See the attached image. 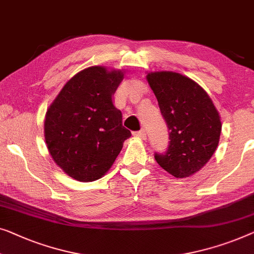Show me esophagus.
<instances>
[{
    "label": "esophagus",
    "instance_id": "esophagus-1",
    "mask_svg": "<svg viewBox=\"0 0 254 254\" xmlns=\"http://www.w3.org/2000/svg\"><path fill=\"white\" fill-rule=\"evenodd\" d=\"M133 135L135 136V137L137 138H141V139H146V134L144 130H138V131H134Z\"/></svg>",
    "mask_w": 254,
    "mask_h": 254
}]
</instances>
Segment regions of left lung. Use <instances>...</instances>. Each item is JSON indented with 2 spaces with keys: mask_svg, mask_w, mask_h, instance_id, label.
Segmentation results:
<instances>
[{
  "mask_svg": "<svg viewBox=\"0 0 254 254\" xmlns=\"http://www.w3.org/2000/svg\"><path fill=\"white\" fill-rule=\"evenodd\" d=\"M146 80L156 95L170 130V145L154 158L175 178L201 170L218 148L221 119L211 97L196 81L172 71L149 72Z\"/></svg>",
  "mask_w": 254,
  "mask_h": 254,
  "instance_id": "obj_1",
  "label": "left lung"
}]
</instances>
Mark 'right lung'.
<instances>
[{"label":"right lung","mask_w":254,"mask_h":254,"mask_svg":"<svg viewBox=\"0 0 254 254\" xmlns=\"http://www.w3.org/2000/svg\"><path fill=\"white\" fill-rule=\"evenodd\" d=\"M123 79L121 69L90 66L72 76L47 110V148L76 181L93 182L105 175L130 137L112 103Z\"/></svg>","instance_id":"right-lung-1"}]
</instances>
